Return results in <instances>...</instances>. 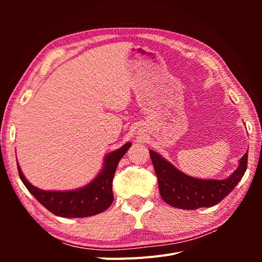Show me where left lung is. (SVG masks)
Returning a JSON list of instances; mask_svg holds the SVG:
<instances>
[{"label":"left lung","instance_id":"obj_1","mask_svg":"<svg viewBox=\"0 0 262 262\" xmlns=\"http://www.w3.org/2000/svg\"><path fill=\"white\" fill-rule=\"evenodd\" d=\"M162 199L171 207L182 210L211 208L233 191L247 169L248 152L241 158L239 165L231 176L223 180L190 177L158 153L149 149Z\"/></svg>","mask_w":262,"mask_h":262}]
</instances>
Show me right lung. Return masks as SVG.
<instances>
[{
    "mask_svg": "<svg viewBox=\"0 0 262 262\" xmlns=\"http://www.w3.org/2000/svg\"><path fill=\"white\" fill-rule=\"evenodd\" d=\"M131 146V142L125 143L105 157L104 167L89 185L72 191H46L33 186L23 175L19 165L17 168L19 178L39 203L62 217H86L96 215L107 210L114 201L113 179L119 161Z\"/></svg>",
    "mask_w": 262,
    "mask_h": 262,
    "instance_id": "1",
    "label": "right lung"
}]
</instances>
